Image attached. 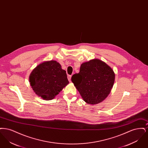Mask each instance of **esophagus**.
<instances>
[{
    "instance_id": "obj_1",
    "label": "esophagus",
    "mask_w": 148,
    "mask_h": 148,
    "mask_svg": "<svg viewBox=\"0 0 148 148\" xmlns=\"http://www.w3.org/2000/svg\"><path fill=\"white\" fill-rule=\"evenodd\" d=\"M71 75H68V80H69V82H71Z\"/></svg>"
}]
</instances>
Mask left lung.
<instances>
[{
  "label": "left lung",
  "mask_w": 148,
  "mask_h": 148,
  "mask_svg": "<svg viewBox=\"0 0 148 148\" xmlns=\"http://www.w3.org/2000/svg\"><path fill=\"white\" fill-rule=\"evenodd\" d=\"M113 69L104 62L94 59L82 64L80 71L74 74L71 82L86 103L95 105L106 98L115 81Z\"/></svg>",
  "instance_id": "obj_1"
}]
</instances>
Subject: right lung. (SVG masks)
<instances>
[{
  "mask_svg": "<svg viewBox=\"0 0 148 148\" xmlns=\"http://www.w3.org/2000/svg\"><path fill=\"white\" fill-rule=\"evenodd\" d=\"M29 82L35 94L45 100L53 99L69 84L66 71L56 60L36 66L30 74Z\"/></svg>",
  "mask_w": 148,
  "mask_h": 148,
  "instance_id": "right-lung-1",
  "label": "right lung"
}]
</instances>
